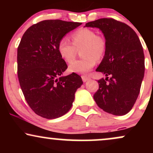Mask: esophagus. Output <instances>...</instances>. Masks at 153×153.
Wrapping results in <instances>:
<instances>
[{"label": "esophagus", "instance_id": "34e87169", "mask_svg": "<svg viewBox=\"0 0 153 153\" xmlns=\"http://www.w3.org/2000/svg\"><path fill=\"white\" fill-rule=\"evenodd\" d=\"M81 78H82V80L83 82H86L89 80V79H90V78H89L88 76H86V75H82Z\"/></svg>", "mask_w": 153, "mask_h": 153}]
</instances>
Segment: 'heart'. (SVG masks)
<instances>
[{
    "label": "heart",
    "instance_id": "obj_1",
    "mask_svg": "<svg viewBox=\"0 0 153 153\" xmlns=\"http://www.w3.org/2000/svg\"><path fill=\"white\" fill-rule=\"evenodd\" d=\"M72 42L67 37H62L58 43V52L66 62H72L78 49L82 48V55L84 57L71 63L69 71L72 73H85L95 66L96 60L104 56L106 50L105 39L96 31L88 28H81L73 33Z\"/></svg>",
    "mask_w": 153,
    "mask_h": 153
}]
</instances>
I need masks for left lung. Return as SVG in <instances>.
Instances as JSON below:
<instances>
[{"instance_id":"left-lung-1","label":"left lung","mask_w":153,"mask_h":153,"mask_svg":"<svg viewBox=\"0 0 153 153\" xmlns=\"http://www.w3.org/2000/svg\"><path fill=\"white\" fill-rule=\"evenodd\" d=\"M85 26L101 29L106 42L105 55L96 70L106 78L98 80L95 101L107 113L126 114L136 102L145 73V56L140 39L130 26L111 18L88 22Z\"/></svg>"}]
</instances>
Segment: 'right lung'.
<instances>
[{
	"label": "right lung",
	"mask_w": 153,
	"mask_h": 153,
	"mask_svg": "<svg viewBox=\"0 0 153 153\" xmlns=\"http://www.w3.org/2000/svg\"><path fill=\"white\" fill-rule=\"evenodd\" d=\"M81 23L45 20L32 25L23 35L17 50V73L24 98L36 114L48 119L71 109L81 77L68 68L59 55L58 43Z\"/></svg>",
	"instance_id": "right-lung-1"
}]
</instances>
